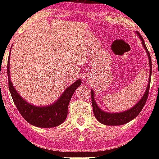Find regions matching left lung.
<instances>
[{
  "instance_id": "obj_1",
  "label": "left lung",
  "mask_w": 159,
  "mask_h": 159,
  "mask_svg": "<svg viewBox=\"0 0 159 159\" xmlns=\"http://www.w3.org/2000/svg\"><path fill=\"white\" fill-rule=\"evenodd\" d=\"M139 38L142 40V43H143V47L146 49V52L148 55V61H149V66H150V72H149V79H148V84L147 87V89L145 91V93L143 95L141 100L139 102L134 106L133 108L129 109L128 111H124V112H120V113H106L105 111H102L101 109L98 107L96 102L94 100V93L93 91L91 92L92 93V108H93V112H94L95 117L97 118V120L99 122H101L103 125H124L129 122L132 120L133 119H134L136 116H138L139 114L140 113V111H142V109L143 108V106L145 105L147 99L148 97V92H149V87H150V80H151V74H152V61H151L150 53L148 52V48L146 47L145 43L143 41V38L140 34H139Z\"/></svg>"
}]
</instances>
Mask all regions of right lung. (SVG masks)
Listing matches in <instances>:
<instances>
[{"mask_svg": "<svg viewBox=\"0 0 159 159\" xmlns=\"http://www.w3.org/2000/svg\"><path fill=\"white\" fill-rule=\"evenodd\" d=\"M9 59L7 62L9 90L11 97L20 114L27 122L40 128H52L61 125L66 120L67 116V107L70 100L77 87L82 84V80H77L65 90L59 99L54 104L45 107H37L26 102L16 92L10 79V66Z\"/></svg>", "mask_w": 159, "mask_h": 159, "instance_id": "obj_1", "label": "right lung"}]
</instances>
